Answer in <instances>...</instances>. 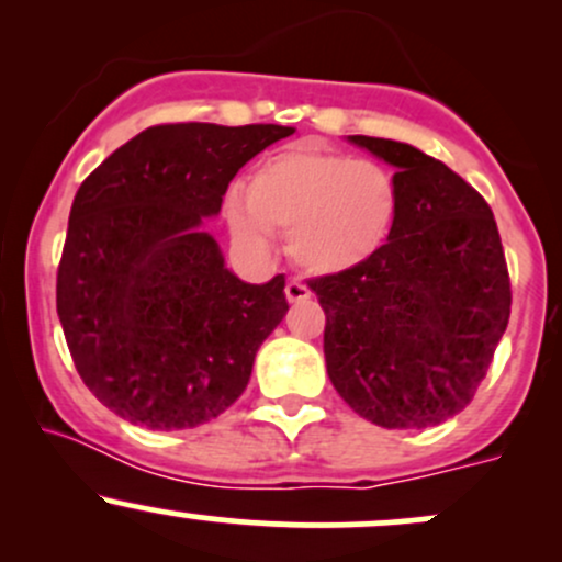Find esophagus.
Listing matches in <instances>:
<instances>
[{
	"mask_svg": "<svg viewBox=\"0 0 562 562\" xmlns=\"http://www.w3.org/2000/svg\"><path fill=\"white\" fill-rule=\"evenodd\" d=\"M285 295H288L290 303H301V301L312 299V290H308V288L303 285V282H299V280H290L288 285H285Z\"/></svg>",
	"mask_w": 562,
	"mask_h": 562,
	"instance_id": "obj_1",
	"label": "esophagus"
}]
</instances>
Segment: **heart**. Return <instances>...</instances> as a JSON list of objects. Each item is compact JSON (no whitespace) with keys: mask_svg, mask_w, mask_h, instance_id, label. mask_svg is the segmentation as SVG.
<instances>
[{"mask_svg":"<svg viewBox=\"0 0 562 562\" xmlns=\"http://www.w3.org/2000/svg\"><path fill=\"white\" fill-rule=\"evenodd\" d=\"M398 216L396 177L375 164L314 142L263 158L229 195L232 240L267 254L272 232H288V256L308 274H340L378 254Z\"/></svg>","mask_w":562,"mask_h":562,"instance_id":"b5f03b06","label":"heart"}]
</instances>
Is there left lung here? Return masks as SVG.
Instances as JSON below:
<instances>
[{
	"label": "left lung",
	"mask_w": 562,
	"mask_h": 562,
	"mask_svg": "<svg viewBox=\"0 0 562 562\" xmlns=\"http://www.w3.org/2000/svg\"><path fill=\"white\" fill-rule=\"evenodd\" d=\"M348 139L398 169V216L372 259L308 282L325 308L327 375L364 420L430 428L473 402L507 330L499 229L441 160L404 142Z\"/></svg>",
	"instance_id": "obj_1"
}]
</instances>
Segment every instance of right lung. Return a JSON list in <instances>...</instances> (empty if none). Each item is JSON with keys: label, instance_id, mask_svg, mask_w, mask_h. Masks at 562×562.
Returning <instances> with one entry per match:
<instances>
[{"label": "right lung", "instance_id": "right-lung-1", "mask_svg": "<svg viewBox=\"0 0 562 562\" xmlns=\"http://www.w3.org/2000/svg\"><path fill=\"white\" fill-rule=\"evenodd\" d=\"M293 128L160 124L83 179L57 267V317L108 409L150 430L214 420L240 398L288 312L285 274L248 285L203 218L235 173Z\"/></svg>", "mask_w": 562, "mask_h": 562}]
</instances>
